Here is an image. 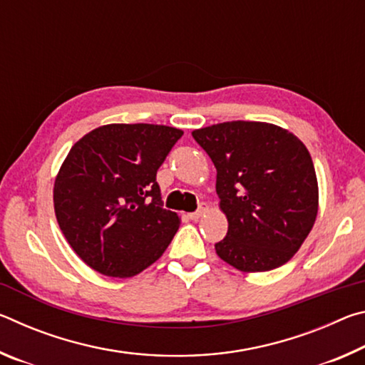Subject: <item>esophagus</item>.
<instances>
[{"instance_id":"obj_1","label":"esophagus","mask_w":365,"mask_h":365,"mask_svg":"<svg viewBox=\"0 0 365 365\" xmlns=\"http://www.w3.org/2000/svg\"><path fill=\"white\" fill-rule=\"evenodd\" d=\"M205 212H206V209H205V207H200V209H197L196 212H190V214H188V219H191V220H197V219H200L201 215L205 214Z\"/></svg>"}]
</instances>
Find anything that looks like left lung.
Here are the masks:
<instances>
[{"mask_svg":"<svg viewBox=\"0 0 365 365\" xmlns=\"http://www.w3.org/2000/svg\"><path fill=\"white\" fill-rule=\"evenodd\" d=\"M191 135L217 170L215 191L228 222L217 256L246 274L288 262L319 211L317 175L304 143L267 122H222Z\"/></svg>","mask_w":365,"mask_h":365,"instance_id":"left-lung-1","label":"left lung"}]
</instances>
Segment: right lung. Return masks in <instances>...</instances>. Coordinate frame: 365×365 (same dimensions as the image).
Here are the masks:
<instances>
[{
  "instance_id": "obj_1",
  "label": "right lung",
  "mask_w": 365,
  "mask_h": 365,
  "mask_svg": "<svg viewBox=\"0 0 365 365\" xmlns=\"http://www.w3.org/2000/svg\"><path fill=\"white\" fill-rule=\"evenodd\" d=\"M182 135L154 123H108L71 148L54 180V214L88 267L128 279L168 250L180 217L163 207L156 174Z\"/></svg>"
}]
</instances>
